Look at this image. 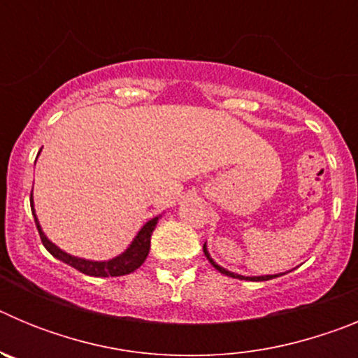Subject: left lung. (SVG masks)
Listing matches in <instances>:
<instances>
[{"label":"left lung","instance_id":"8db88e82","mask_svg":"<svg viewBox=\"0 0 358 358\" xmlns=\"http://www.w3.org/2000/svg\"><path fill=\"white\" fill-rule=\"evenodd\" d=\"M202 251H204V255H206V258L208 260H210V264L213 265L215 268H217L218 273H222V274H226V276H231V278H238V280H249V281H267V280H273V278H278V274H274V276H258V278H245V276H240V274H235V273H229V271H226V268H222V267H218L217 264H215L213 260H211L210 258V255H208V251H206V243H204V248H202ZM281 276V274H280Z\"/></svg>","mask_w":358,"mask_h":358}]
</instances>
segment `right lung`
I'll use <instances>...</instances> for the list:
<instances>
[{
  "mask_svg": "<svg viewBox=\"0 0 358 358\" xmlns=\"http://www.w3.org/2000/svg\"><path fill=\"white\" fill-rule=\"evenodd\" d=\"M30 206H31V213H34V201H31V199H30ZM157 220H159V217L148 220V222L141 227V231L138 233L134 242L129 245L127 251L122 252V255L116 256V258H113V260L109 262H87V260H80V258H75V256L68 255V252L55 248V245H53L46 236H44V233L41 231L39 222H37V218H36V226H37V231H39L41 242H43L44 248L48 249L50 255H53L55 258L64 262V264L75 267L77 271H80L82 274L96 276V278H107V276H123V274H129L132 273V271H136L138 267H141V264H143L145 258L148 256V251H150V236L154 227H156Z\"/></svg>",
  "mask_w": 358,
  "mask_h": 358,
  "instance_id": "add662e5",
  "label": "right lung"
}]
</instances>
